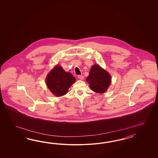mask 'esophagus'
Returning a JSON list of instances; mask_svg holds the SVG:
<instances>
[{
  "instance_id": "34e87169",
  "label": "esophagus",
  "mask_w": 158,
  "mask_h": 158,
  "mask_svg": "<svg viewBox=\"0 0 158 158\" xmlns=\"http://www.w3.org/2000/svg\"><path fill=\"white\" fill-rule=\"evenodd\" d=\"M77 77H78V79H79L81 80H83L84 79V77L83 75H78Z\"/></svg>"
}]
</instances>
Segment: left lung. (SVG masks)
Here are the masks:
<instances>
[{
	"instance_id": "left-lung-1",
	"label": "left lung",
	"mask_w": 158,
	"mask_h": 158,
	"mask_svg": "<svg viewBox=\"0 0 158 158\" xmlns=\"http://www.w3.org/2000/svg\"><path fill=\"white\" fill-rule=\"evenodd\" d=\"M86 81L93 91L97 93H104L110 85L111 77L106 71L96 64L91 67Z\"/></svg>"
}]
</instances>
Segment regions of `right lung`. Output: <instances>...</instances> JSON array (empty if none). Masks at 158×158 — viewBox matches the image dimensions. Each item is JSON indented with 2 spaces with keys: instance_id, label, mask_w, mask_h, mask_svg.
<instances>
[{
  "instance_id": "obj_1",
  "label": "right lung",
  "mask_w": 158,
  "mask_h": 158,
  "mask_svg": "<svg viewBox=\"0 0 158 158\" xmlns=\"http://www.w3.org/2000/svg\"><path fill=\"white\" fill-rule=\"evenodd\" d=\"M76 79L69 72H65L61 66L56 65L48 73L46 83L54 96L60 97L67 94Z\"/></svg>"
}]
</instances>
